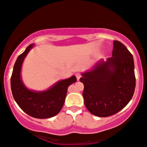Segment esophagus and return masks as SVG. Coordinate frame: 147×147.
<instances>
[{"mask_svg": "<svg viewBox=\"0 0 147 147\" xmlns=\"http://www.w3.org/2000/svg\"><path fill=\"white\" fill-rule=\"evenodd\" d=\"M75 76H76L77 80H79L80 78H81V75H80V73H76V75H75Z\"/></svg>", "mask_w": 147, "mask_h": 147, "instance_id": "obj_1", "label": "esophagus"}]
</instances>
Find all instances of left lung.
<instances>
[{
	"instance_id": "obj_1",
	"label": "left lung",
	"mask_w": 147,
	"mask_h": 147,
	"mask_svg": "<svg viewBox=\"0 0 147 147\" xmlns=\"http://www.w3.org/2000/svg\"><path fill=\"white\" fill-rule=\"evenodd\" d=\"M82 76L80 81L84 85V102L94 116L116 114L133 97L136 87L134 58L119 41L113 42L111 57L98 61Z\"/></svg>"
}]
</instances>
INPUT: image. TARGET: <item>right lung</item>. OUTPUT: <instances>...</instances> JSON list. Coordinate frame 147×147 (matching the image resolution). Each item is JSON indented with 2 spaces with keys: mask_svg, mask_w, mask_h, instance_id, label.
<instances>
[{
  "mask_svg": "<svg viewBox=\"0 0 147 147\" xmlns=\"http://www.w3.org/2000/svg\"><path fill=\"white\" fill-rule=\"evenodd\" d=\"M34 44L30 45L17 58L11 78L13 96L18 106L26 114L36 119H48L56 116L62 109L68 87L77 81L75 75L58 81L47 90L34 91L28 89L21 80L23 62Z\"/></svg>",
  "mask_w": 147,
  "mask_h": 147,
  "instance_id": "obj_1",
  "label": "right lung"
}]
</instances>
